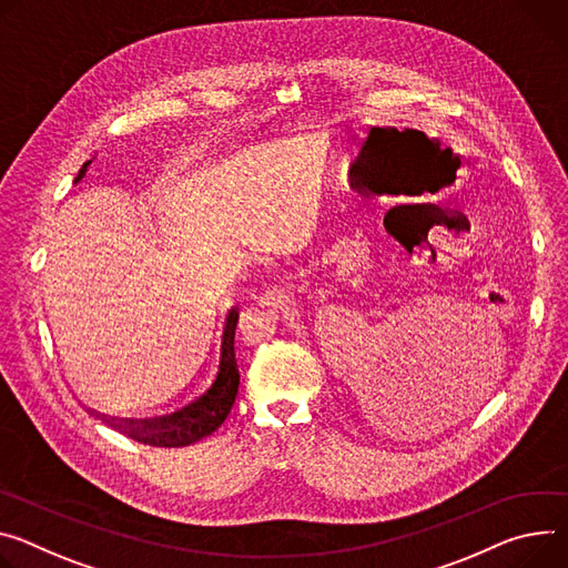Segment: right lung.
<instances>
[{
    "instance_id": "right-lung-1",
    "label": "right lung",
    "mask_w": 568,
    "mask_h": 568,
    "mask_svg": "<svg viewBox=\"0 0 568 568\" xmlns=\"http://www.w3.org/2000/svg\"><path fill=\"white\" fill-rule=\"evenodd\" d=\"M90 163L92 161L83 163L74 183H79L85 176V170ZM235 317H237V313L233 307V311L226 315V324H224V333H222V348H220V367H217V376H215L213 385L201 396H196L192 403L170 412V415L151 417V419H118V417L99 415V412H92V409L90 412L94 417H101L113 428L129 435L131 439H138L140 444H149V446L179 448V446H190L203 437L213 435L229 417V412L237 396V385H240L235 351H233Z\"/></svg>"
}]
</instances>
